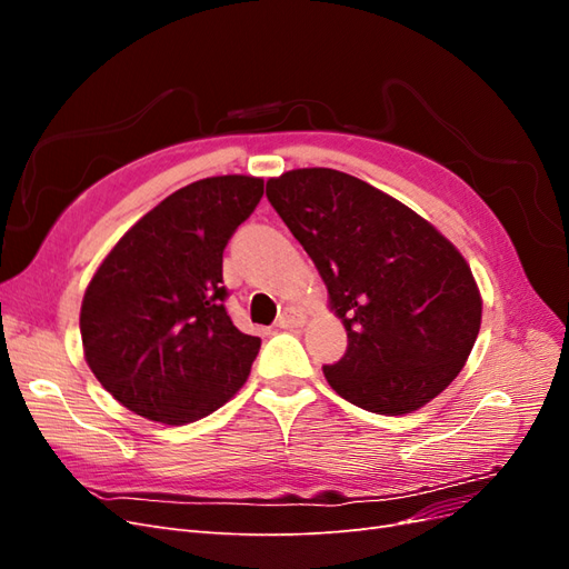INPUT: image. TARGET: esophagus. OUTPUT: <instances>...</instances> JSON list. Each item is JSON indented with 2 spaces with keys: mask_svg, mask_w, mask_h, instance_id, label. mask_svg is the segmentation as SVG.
I'll return each mask as SVG.
<instances>
[{
  "mask_svg": "<svg viewBox=\"0 0 569 569\" xmlns=\"http://www.w3.org/2000/svg\"><path fill=\"white\" fill-rule=\"evenodd\" d=\"M306 322V316L297 308H284V311L274 320V327H280V330H291V327H301Z\"/></svg>",
  "mask_w": 569,
  "mask_h": 569,
  "instance_id": "1",
  "label": "esophagus"
}]
</instances>
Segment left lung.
Returning a JSON list of instances; mask_svg holds the SVG:
<instances>
[{"mask_svg":"<svg viewBox=\"0 0 569 569\" xmlns=\"http://www.w3.org/2000/svg\"><path fill=\"white\" fill-rule=\"evenodd\" d=\"M266 197L313 258L347 327L322 366L349 403L403 416L449 387L468 360L481 299L458 249L408 206L332 168L272 178Z\"/></svg>","mask_w":569,"mask_h":569,"instance_id":"obj_1","label":"left lung"}]
</instances>
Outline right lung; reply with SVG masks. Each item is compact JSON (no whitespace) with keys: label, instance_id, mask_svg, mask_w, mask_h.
I'll return each mask as SVG.
<instances>
[{"label":"right lung","instance_id":"add662e5","mask_svg":"<svg viewBox=\"0 0 569 569\" xmlns=\"http://www.w3.org/2000/svg\"><path fill=\"white\" fill-rule=\"evenodd\" d=\"M263 197V180L220 176L178 189L120 237L84 291L88 366L116 401L184 425L247 382L261 339L232 325L222 251Z\"/></svg>","mask_w":569,"mask_h":569}]
</instances>
